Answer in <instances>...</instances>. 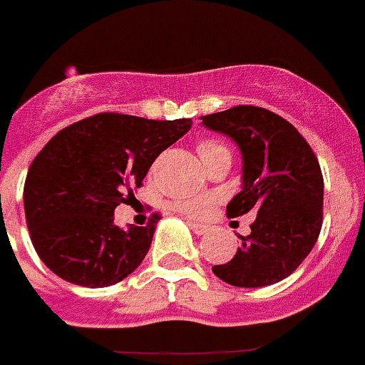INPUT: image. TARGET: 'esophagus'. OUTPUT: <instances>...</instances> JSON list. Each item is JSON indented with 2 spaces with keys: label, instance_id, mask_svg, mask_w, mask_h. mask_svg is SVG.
Here are the masks:
<instances>
[{
  "label": "esophagus",
  "instance_id": "esophagus-1",
  "mask_svg": "<svg viewBox=\"0 0 365 365\" xmlns=\"http://www.w3.org/2000/svg\"><path fill=\"white\" fill-rule=\"evenodd\" d=\"M188 225H190V228H192V232L195 235H202V234H206V232H208V228H206L205 225H199V222L188 221Z\"/></svg>",
  "mask_w": 365,
  "mask_h": 365
}]
</instances>
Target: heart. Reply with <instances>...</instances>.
Segmentation results:
<instances>
[{
    "label": "heart",
    "mask_w": 365,
    "mask_h": 365,
    "mask_svg": "<svg viewBox=\"0 0 365 365\" xmlns=\"http://www.w3.org/2000/svg\"><path fill=\"white\" fill-rule=\"evenodd\" d=\"M227 146L217 140H202L199 143L197 151L201 155V159L205 160L206 157H210V155L217 153V151H225ZM212 202H214V197L212 195H199V197H192V199H186V201H180L179 202V208L185 214L192 215V217H205L212 208Z\"/></svg>",
    "instance_id": "heart-1"
}]
</instances>
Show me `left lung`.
<instances>
[{
  "mask_svg": "<svg viewBox=\"0 0 365 365\" xmlns=\"http://www.w3.org/2000/svg\"><path fill=\"white\" fill-rule=\"evenodd\" d=\"M206 130L232 138L241 151V192L227 217L256 212L252 232L228 263L212 267L222 282L257 289L291 276L322 230L324 177L307 140L291 122L256 106L206 115Z\"/></svg>",
  "mask_w": 365,
  "mask_h": 365,
  "instance_id": "obj_1",
  "label": "left lung"
}]
</instances>
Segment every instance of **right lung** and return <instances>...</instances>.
<instances>
[{"label":"right lung","instance_id":"right-lung-1","mask_svg":"<svg viewBox=\"0 0 365 365\" xmlns=\"http://www.w3.org/2000/svg\"><path fill=\"white\" fill-rule=\"evenodd\" d=\"M192 128L190 118L100 113L58 131L29 168L25 219L38 256L56 276L89 289L122 282L150 250L159 214L146 227L115 225L160 151Z\"/></svg>","mask_w":365,"mask_h":365}]
</instances>
